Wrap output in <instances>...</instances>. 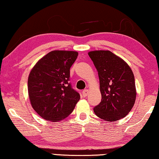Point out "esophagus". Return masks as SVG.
Instances as JSON below:
<instances>
[{"label":"esophagus","instance_id":"34e87169","mask_svg":"<svg viewBox=\"0 0 159 159\" xmlns=\"http://www.w3.org/2000/svg\"><path fill=\"white\" fill-rule=\"evenodd\" d=\"M89 91L88 90V89H84V91H83V96H84V97H86V96H88V94H89Z\"/></svg>","mask_w":159,"mask_h":159}]
</instances>
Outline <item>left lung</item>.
<instances>
[{
	"instance_id": "obj_1",
	"label": "left lung",
	"mask_w": 159,
	"mask_h": 159,
	"mask_svg": "<svg viewBox=\"0 0 159 159\" xmlns=\"http://www.w3.org/2000/svg\"><path fill=\"white\" fill-rule=\"evenodd\" d=\"M88 54L97 68L102 94V102L93 108L95 115L107 122L122 119L133 107L137 93L130 67L109 50Z\"/></svg>"
}]
</instances>
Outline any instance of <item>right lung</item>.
I'll return each mask as SVG.
<instances>
[{
  "instance_id": "obj_1",
  "label": "right lung",
  "mask_w": 159,
  "mask_h": 159,
  "mask_svg": "<svg viewBox=\"0 0 159 159\" xmlns=\"http://www.w3.org/2000/svg\"><path fill=\"white\" fill-rule=\"evenodd\" d=\"M78 55L76 51H51L31 70L28 77L30 101L44 120L55 122L66 119L79 101V93L68 83L70 68Z\"/></svg>"
}]
</instances>
